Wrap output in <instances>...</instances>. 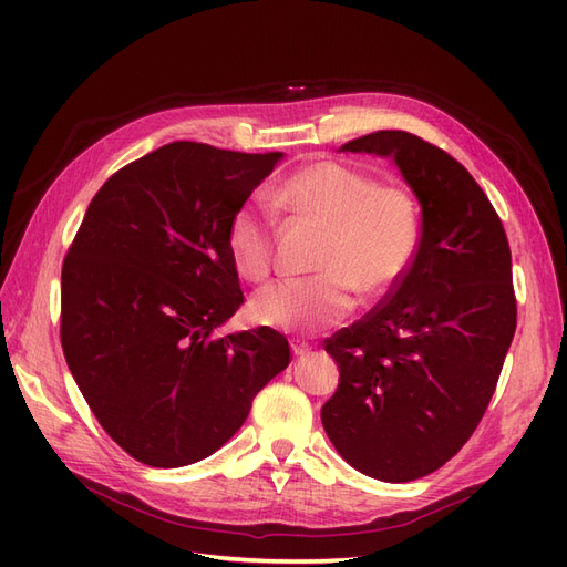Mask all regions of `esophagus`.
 Listing matches in <instances>:
<instances>
[{"mask_svg":"<svg viewBox=\"0 0 567 567\" xmlns=\"http://www.w3.org/2000/svg\"><path fill=\"white\" fill-rule=\"evenodd\" d=\"M290 348H293V354H296V357H305L307 352L312 350L310 346H307V342H300V340H293V342H290Z\"/></svg>","mask_w":567,"mask_h":567,"instance_id":"1","label":"esophagus"}]
</instances>
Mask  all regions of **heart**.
Returning <instances> with one entry per match:
<instances>
[{"label": "heart", "instance_id": "b5f03b06", "mask_svg": "<svg viewBox=\"0 0 567 567\" xmlns=\"http://www.w3.org/2000/svg\"><path fill=\"white\" fill-rule=\"evenodd\" d=\"M277 208L326 227L315 277L281 279L257 290L255 321L271 329L310 333L336 326L354 310V288L383 296L414 262L421 241L419 205L398 184H375L362 169L321 158L307 163L271 194ZM277 213L262 198L234 210L227 248L236 271L262 281L274 269Z\"/></svg>", "mask_w": 567, "mask_h": 567}]
</instances>
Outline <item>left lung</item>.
Listing matches in <instances>:
<instances>
[{
  "label": "left lung",
  "instance_id": "left-lung-1",
  "mask_svg": "<svg viewBox=\"0 0 567 567\" xmlns=\"http://www.w3.org/2000/svg\"><path fill=\"white\" fill-rule=\"evenodd\" d=\"M340 151L398 163L421 203V241L388 298L326 338L340 381L321 423L352 468L409 483L444 466L485 416L516 333L511 248L489 198L447 151L402 130Z\"/></svg>",
  "mask_w": 567,
  "mask_h": 567
}]
</instances>
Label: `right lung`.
Returning a JSON list of instances; mask_svg holds the SVG:
<instances>
[{
  "mask_svg": "<svg viewBox=\"0 0 567 567\" xmlns=\"http://www.w3.org/2000/svg\"><path fill=\"white\" fill-rule=\"evenodd\" d=\"M279 161L165 144L106 179L68 248V369L101 427L146 466L217 452L290 362L286 336L269 326L213 336L244 305L229 219Z\"/></svg>",
  "mask_w": 567,
  "mask_h": 567,
  "instance_id": "add662e5",
  "label": "right lung"
}]
</instances>
